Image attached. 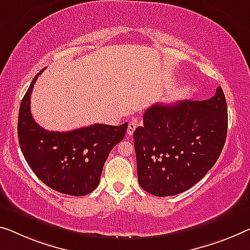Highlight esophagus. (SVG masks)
Returning a JSON list of instances; mask_svg holds the SVG:
<instances>
[{"instance_id": "obj_1", "label": "esophagus", "mask_w": 250, "mask_h": 250, "mask_svg": "<svg viewBox=\"0 0 250 250\" xmlns=\"http://www.w3.org/2000/svg\"><path fill=\"white\" fill-rule=\"evenodd\" d=\"M137 126H138V124H137L136 121H133V122L129 123L128 127H127V134H128V135H133L134 130L136 129Z\"/></svg>"}]
</instances>
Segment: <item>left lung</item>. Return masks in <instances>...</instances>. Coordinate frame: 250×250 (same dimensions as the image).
<instances>
[{
    "label": "left lung",
    "mask_w": 250,
    "mask_h": 250,
    "mask_svg": "<svg viewBox=\"0 0 250 250\" xmlns=\"http://www.w3.org/2000/svg\"><path fill=\"white\" fill-rule=\"evenodd\" d=\"M228 109L219 86L201 102L155 104L134 132L141 188L156 197L190 189L207 174L224 147Z\"/></svg>",
    "instance_id": "obj_1"
}]
</instances>
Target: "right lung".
Masks as SVG:
<instances>
[{
    "label": "right lung",
    "instance_id": "right-lung-1",
    "mask_svg": "<svg viewBox=\"0 0 250 250\" xmlns=\"http://www.w3.org/2000/svg\"><path fill=\"white\" fill-rule=\"evenodd\" d=\"M42 71L34 77L22 99L19 144L30 167L45 186L63 194L86 195L98 187L109 152L124 138L128 124H94L69 132L42 128L30 110V96Z\"/></svg>",
    "mask_w": 250,
    "mask_h": 250
}]
</instances>
